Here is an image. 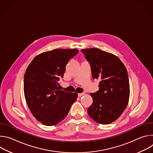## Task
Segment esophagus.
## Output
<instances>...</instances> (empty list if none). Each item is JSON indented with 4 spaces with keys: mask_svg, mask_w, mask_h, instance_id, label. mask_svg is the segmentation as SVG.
<instances>
[{
    "mask_svg": "<svg viewBox=\"0 0 153 153\" xmlns=\"http://www.w3.org/2000/svg\"><path fill=\"white\" fill-rule=\"evenodd\" d=\"M85 93H79L78 94V96L79 97H82V96H83V95H85Z\"/></svg>",
    "mask_w": 153,
    "mask_h": 153,
    "instance_id": "obj_1",
    "label": "esophagus"
}]
</instances>
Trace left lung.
<instances>
[{
	"label": "left lung",
	"instance_id": "left-lung-1",
	"mask_svg": "<svg viewBox=\"0 0 153 153\" xmlns=\"http://www.w3.org/2000/svg\"><path fill=\"white\" fill-rule=\"evenodd\" d=\"M91 65L93 79L100 80L99 91L91 93L93 103L89 116L106 125L116 120L126 108L129 98V83L126 67L116 55L92 48L82 49Z\"/></svg>",
	"mask_w": 153,
	"mask_h": 153
}]
</instances>
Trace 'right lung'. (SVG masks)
Returning a JSON list of instances; mask_svg holds the SVG:
<instances>
[{
  "label": "right lung",
  "instance_id": "add662e5",
  "mask_svg": "<svg viewBox=\"0 0 153 153\" xmlns=\"http://www.w3.org/2000/svg\"><path fill=\"white\" fill-rule=\"evenodd\" d=\"M79 53L77 49H56L36 56L25 71L24 95L33 116L47 126L57 125L68 115L77 94L60 90L69 60Z\"/></svg>",
  "mask_w": 153,
  "mask_h": 153
}]
</instances>
